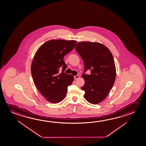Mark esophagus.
Masks as SVG:
<instances>
[{"label":"esophagus","instance_id":"obj_1","mask_svg":"<svg viewBox=\"0 0 146 146\" xmlns=\"http://www.w3.org/2000/svg\"><path fill=\"white\" fill-rule=\"evenodd\" d=\"M74 79H75V80H76V79H78L79 78V75H76V76H74Z\"/></svg>","mask_w":146,"mask_h":146}]
</instances>
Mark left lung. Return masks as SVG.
Here are the masks:
<instances>
[{
	"mask_svg": "<svg viewBox=\"0 0 146 146\" xmlns=\"http://www.w3.org/2000/svg\"><path fill=\"white\" fill-rule=\"evenodd\" d=\"M82 58L84 71L82 77L85 83L81 88L84 97L92 104H97L108 96L115 83L116 70L111 53L105 45L98 42H81L75 47ZM90 69L91 73L85 72Z\"/></svg>",
	"mask_w": 146,
	"mask_h": 146,
	"instance_id": "left-lung-1",
	"label": "left lung"
}]
</instances>
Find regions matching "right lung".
<instances>
[{
  "mask_svg": "<svg viewBox=\"0 0 146 146\" xmlns=\"http://www.w3.org/2000/svg\"><path fill=\"white\" fill-rule=\"evenodd\" d=\"M76 41L52 40L47 41L36 51L32 62L31 72L36 88L47 100L58 103L66 95L68 86L74 80L72 75L64 71L67 65L65 55L74 49ZM62 68L61 72L59 71Z\"/></svg>",
  "mask_w": 146,
  "mask_h": 146,
  "instance_id": "add662e5",
  "label": "right lung"
}]
</instances>
